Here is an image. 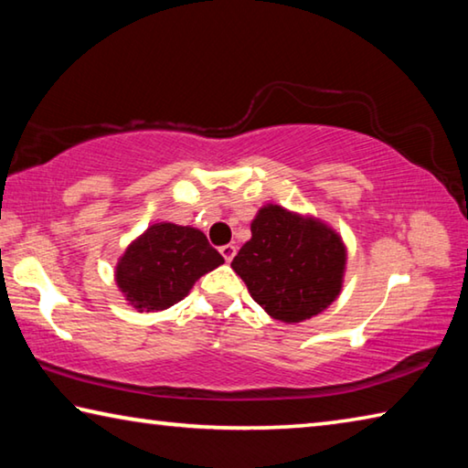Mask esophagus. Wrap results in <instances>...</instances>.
Returning a JSON list of instances; mask_svg holds the SVG:
<instances>
[{
    "label": "esophagus",
    "instance_id": "1",
    "mask_svg": "<svg viewBox=\"0 0 468 468\" xmlns=\"http://www.w3.org/2000/svg\"><path fill=\"white\" fill-rule=\"evenodd\" d=\"M220 253H223L225 262H231V260L235 258V253H237V248L231 243H227V245H223V248H220Z\"/></svg>",
    "mask_w": 468,
    "mask_h": 468
}]
</instances>
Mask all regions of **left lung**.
Wrapping results in <instances>:
<instances>
[{
    "mask_svg": "<svg viewBox=\"0 0 468 468\" xmlns=\"http://www.w3.org/2000/svg\"><path fill=\"white\" fill-rule=\"evenodd\" d=\"M346 250L318 218L266 204L251 220L231 268L250 295L274 320L295 324L326 310L343 289Z\"/></svg>",
    "mask_w": 468,
    "mask_h": 468,
    "instance_id": "8db88e82",
    "label": "left lung"
}]
</instances>
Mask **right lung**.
Listing matches in <instances>:
<instances>
[{"label": "right lung", "instance_id": "1", "mask_svg": "<svg viewBox=\"0 0 468 468\" xmlns=\"http://www.w3.org/2000/svg\"><path fill=\"white\" fill-rule=\"evenodd\" d=\"M225 258L202 231L173 223L150 225L115 266V282L138 312H161L184 299L194 282Z\"/></svg>", "mask_w": 468, "mask_h": 468}]
</instances>
